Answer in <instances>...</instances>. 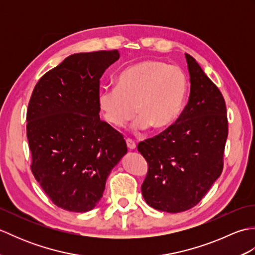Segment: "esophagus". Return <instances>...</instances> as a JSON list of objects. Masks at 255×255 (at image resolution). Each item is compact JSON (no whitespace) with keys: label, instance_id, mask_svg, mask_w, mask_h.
Wrapping results in <instances>:
<instances>
[{"label":"esophagus","instance_id":"1","mask_svg":"<svg viewBox=\"0 0 255 255\" xmlns=\"http://www.w3.org/2000/svg\"><path fill=\"white\" fill-rule=\"evenodd\" d=\"M126 143H127V147H128V149L129 150H136V148H137V145H136V143H134L131 139H127L126 140Z\"/></svg>","mask_w":255,"mask_h":255}]
</instances>
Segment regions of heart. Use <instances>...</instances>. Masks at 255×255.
<instances>
[{
  "instance_id": "b5f03b06",
  "label": "heart",
  "mask_w": 255,
  "mask_h": 255,
  "mask_svg": "<svg viewBox=\"0 0 255 255\" xmlns=\"http://www.w3.org/2000/svg\"><path fill=\"white\" fill-rule=\"evenodd\" d=\"M187 79L180 68L158 60H143L127 67L117 78V88L101 89L97 105L104 121L124 127L137 114L136 131L149 127L160 131L171 127L184 110Z\"/></svg>"
}]
</instances>
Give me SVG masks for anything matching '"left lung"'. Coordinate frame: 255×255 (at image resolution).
<instances>
[{
    "label": "left lung",
    "instance_id": "8db88e82",
    "mask_svg": "<svg viewBox=\"0 0 255 255\" xmlns=\"http://www.w3.org/2000/svg\"><path fill=\"white\" fill-rule=\"evenodd\" d=\"M185 58L191 81L185 110L166 130L138 144L149 165L142 196L166 213L191 209L207 194L223 172L228 137L223 94L192 56Z\"/></svg>",
    "mask_w": 255,
    "mask_h": 255
}]
</instances>
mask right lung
I'll return each instance as SVG.
<instances>
[{"label": "right lung", "instance_id": "add662e5", "mask_svg": "<svg viewBox=\"0 0 255 255\" xmlns=\"http://www.w3.org/2000/svg\"><path fill=\"white\" fill-rule=\"evenodd\" d=\"M118 50L74 53L41 77L27 111L31 172L51 202L74 213L100 203L127 153L122 133L102 122L97 94Z\"/></svg>", "mask_w": 255, "mask_h": 255}]
</instances>
